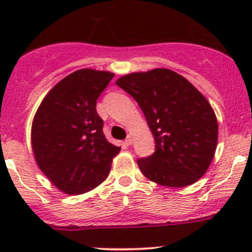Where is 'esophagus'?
<instances>
[{"instance_id":"esophagus-1","label":"esophagus","mask_w":252,"mask_h":252,"mask_svg":"<svg viewBox=\"0 0 252 252\" xmlns=\"http://www.w3.org/2000/svg\"><path fill=\"white\" fill-rule=\"evenodd\" d=\"M133 141H134V138H133V135H130V134H129V135H128V138L126 139V144L128 145V146H129V145H131V144H133Z\"/></svg>"}]
</instances>
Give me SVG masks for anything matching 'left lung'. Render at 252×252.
<instances>
[{
    "label": "left lung",
    "mask_w": 252,
    "mask_h": 252,
    "mask_svg": "<svg viewBox=\"0 0 252 252\" xmlns=\"http://www.w3.org/2000/svg\"><path fill=\"white\" fill-rule=\"evenodd\" d=\"M140 106L155 152L138 159L147 179L168 188L194 184L206 173L218 138L216 114L205 96L171 69L131 73L116 81Z\"/></svg>",
    "instance_id": "8db88e82"
}]
</instances>
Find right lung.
<instances>
[{"mask_svg":"<svg viewBox=\"0 0 252 252\" xmlns=\"http://www.w3.org/2000/svg\"><path fill=\"white\" fill-rule=\"evenodd\" d=\"M113 73L79 69L45 96L35 113L32 145L37 166L68 195L95 189L107 178L121 147L107 141L96 101Z\"/></svg>","mask_w":252,"mask_h":252,"instance_id":"obj_1","label":"right lung"}]
</instances>
